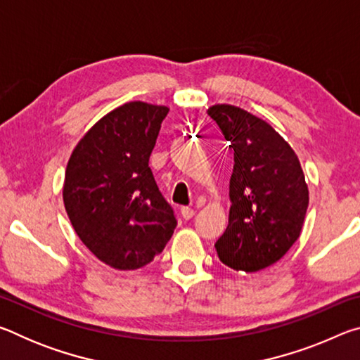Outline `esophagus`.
Wrapping results in <instances>:
<instances>
[{"instance_id": "obj_1", "label": "esophagus", "mask_w": 360, "mask_h": 360, "mask_svg": "<svg viewBox=\"0 0 360 360\" xmlns=\"http://www.w3.org/2000/svg\"><path fill=\"white\" fill-rule=\"evenodd\" d=\"M181 214L186 221H188V219H192L195 216V211L192 208H181Z\"/></svg>"}]
</instances>
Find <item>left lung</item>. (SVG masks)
Masks as SVG:
<instances>
[{
    "instance_id": "1",
    "label": "left lung",
    "mask_w": 360,
    "mask_h": 360,
    "mask_svg": "<svg viewBox=\"0 0 360 360\" xmlns=\"http://www.w3.org/2000/svg\"><path fill=\"white\" fill-rule=\"evenodd\" d=\"M208 114L235 152L229 225L216 251L236 271L264 270L300 238L309 202L300 160L268 122L246 109L224 103Z\"/></svg>"
}]
</instances>
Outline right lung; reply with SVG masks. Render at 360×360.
Returning <instances> with one entry per match:
<instances>
[{
    "instance_id": "obj_1",
    "label": "right lung",
    "mask_w": 360,
    "mask_h": 360,
    "mask_svg": "<svg viewBox=\"0 0 360 360\" xmlns=\"http://www.w3.org/2000/svg\"><path fill=\"white\" fill-rule=\"evenodd\" d=\"M168 111L144 101L112 109L79 139L66 165L63 203L72 229L115 270L148 265L178 224L149 168Z\"/></svg>"
}]
</instances>
